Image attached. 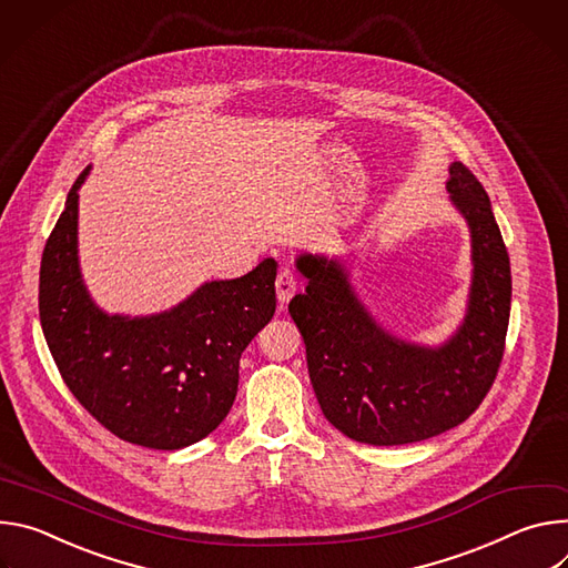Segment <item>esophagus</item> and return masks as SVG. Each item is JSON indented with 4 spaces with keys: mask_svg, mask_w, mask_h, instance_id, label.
<instances>
[{
    "mask_svg": "<svg viewBox=\"0 0 568 568\" xmlns=\"http://www.w3.org/2000/svg\"><path fill=\"white\" fill-rule=\"evenodd\" d=\"M275 288H277V300H280V304H282V306L288 304V300H291V297L295 295V291H297V280H295V275H293L291 271H282V273L277 275Z\"/></svg>",
    "mask_w": 568,
    "mask_h": 568,
    "instance_id": "1",
    "label": "esophagus"
}]
</instances>
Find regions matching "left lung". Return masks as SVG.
Returning a JSON list of instances; mask_svg holds the SVG:
<instances>
[{
	"label": "left lung",
	"instance_id": "1",
	"mask_svg": "<svg viewBox=\"0 0 568 568\" xmlns=\"http://www.w3.org/2000/svg\"><path fill=\"white\" fill-rule=\"evenodd\" d=\"M447 192L469 227L471 282L465 316L443 343H415L376 321L343 257H295L306 291L288 313L306 345L308 379L327 422L356 443L393 447L445 433L478 408L498 372L510 257L489 196L465 164H449Z\"/></svg>",
	"mask_w": 568,
	"mask_h": 568
}]
</instances>
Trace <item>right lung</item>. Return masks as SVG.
<instances>
[{
  "label": "right lung",
  "mask_w": 568,
  "mask_h": 568,
  "mask_svg": "<svg viewBox=\"0 0 568 568\" xmlns=\"http://www.w3.org/2000/svg\"><path fill=\"white\" fill-rule=\"evenodd\" d=\"M72 184L40 264V323L81 406L116 437L175 452L207 437L230 413L239 358L275 313L277 262L236 280L203 282L171 308L108 313L79 260V189Z\"/></svg>",
  "instance_id": "add662e5"
}]
</instances>
